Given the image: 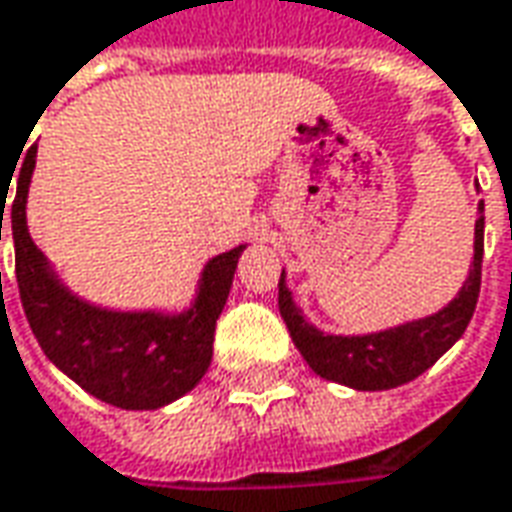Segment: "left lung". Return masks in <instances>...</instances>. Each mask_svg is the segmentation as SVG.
Returning <instances> with one entry per match:
<instances>
[{
	"label": "left lung",
	"instance_id": "obj_1",
	"mask_svg": "<svg viewBox=\"0 0 512 512\" xmlns=\"http://www.w3.org/2000/svg\"><path fill=\"white\" fill-rule=\"evenodd\" d=\"M480 219L474 224V260L463 288L446 307L424 318H413L388 330L366 335H332L310 324L302 307L280 274V316L288 324L293 346L302 352L307 366L324 380L338 382L355 391H388L416 380L427 368L449 352L466 332L474 316L482 280V235H485V202L477 207Z\"/></svg>",
	"mask_w": 512,
	"mask_h": 512
}]
</instances>
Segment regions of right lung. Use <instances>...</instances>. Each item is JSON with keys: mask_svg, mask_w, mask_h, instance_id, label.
<instances>
[{"mask_svg": "<svg viewBox=\"0 0 512 512\" xmlns=\"http://www.w3.org/2000/svg\"><path fill=\"white\" fill-rule=\"evenodd\" d=\"M38 144L27 149L10 205L21 305L44 355L96 399L121 410H157L205 377L213 332L246 244L207 260L191 305L180 313L110 310L69 291L27 230V194ZM16 171V169H13ZM2 202H7L2 194ZM0 210V241H2Z\"/></svg>", "mask_w": 512, "mask_h": 512, "instance_id": "right-lung-1", "label": "right lung"}]
</instances>
